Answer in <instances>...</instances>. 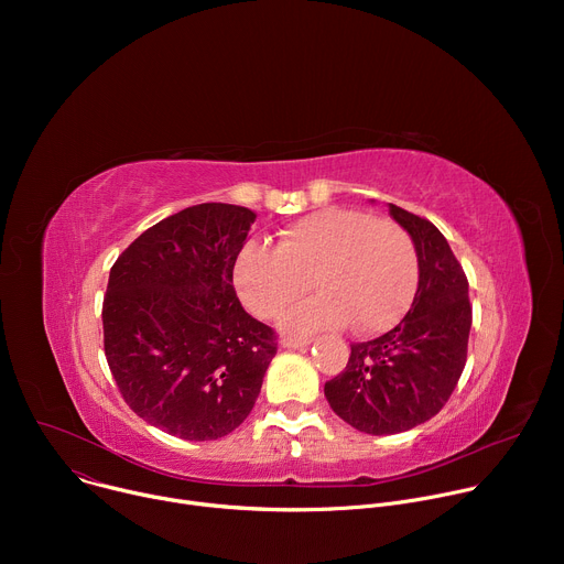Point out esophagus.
Wrapping results in <instances>:
<instances>
[{
	"mask_svg": "<svg viewBox=\"0 0 564 564\" xmlns=\"http://www.w3.org/2000/svg\"><path fill=\"white\" fill-rule=\"evenodd\" d=\"M310 344H312V339H307V337H299V339H296V337H294V339H292V337H285V339L281 341V346H283V348H288V350L307 348Z\"/></svg>",
	"mask_w": 564,
	"mask_h": 564,
	"instance_id": "obj_1",
	"label": "esophagus"
}]
</instances>
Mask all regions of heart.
Masks as SVG:
<instances>
[{
	"label": "heart",
	"instance_id": "heart-1",
	"mask_svg": "<svg viewBox=\"0 0 564 564\" xmlns=\"http://www.w3.org/2000/svg\"><path fill=\"white\" fill-rule=\"evenodd\" d=\"M231 279L240 301L261 318L281 314L310 279L318 294L288 310V333L350 324L355 333L375 335L397 324L411 305L417 252L409 231L390 218L324 207L290 223L276 248L246 243L234 259Z\"/></svg>",
	"mask_w": 564,
	"mask_h": 564
}]
</instances>
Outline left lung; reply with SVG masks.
I'll list each match as a JSON object with an SVG mask.
<instances>
[{
    "instance_id": "left-lung-1",
    "label": "left lung",
    "mask_w": 564,
    "mask_h": 564,
    "mask_svg": "<svg viewBox=\"0 0 564 564\" xmlns=\"http://www.w3.org/2000/svg\"><path fill=\"white\" fill-rule=\"evenodd\" d=\"M390 216L417 252L420 283L411 310L386 335L350 346L341 375L326 381L330 409L368 435H394L435 417L466 364L468 281L444 234L397 205Z\"/></svg>"
}]
</instances>
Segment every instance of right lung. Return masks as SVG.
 Returning <instances> with one entry per match:
<instances>
[{
	"mask_svg": "<svg viewBox=\"0 0 564 564\" xmlns=\"http://www.w3.org/2000/svg\"><path fill=\"white\" fill-rule=\"evenodd\" d=\"M257 214L187 207L142 231L111 268L105 355L129 409L189 442L246 422L276 355L274 330L240 305L231 270Z\"/></svg>",
	"mask_w": 564,
	"mask_h": 564,
	"instance_id": "1",
	"label": "right lung"
}]
</instances>
